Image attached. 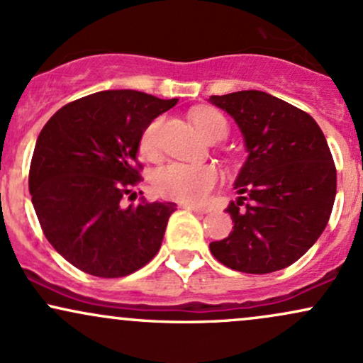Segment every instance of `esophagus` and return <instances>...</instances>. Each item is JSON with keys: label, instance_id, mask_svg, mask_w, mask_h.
<instances>
[{"label": "esophagus", "instance_id": "esophagus-1", "mask_svg": "<svg viewBox=\"0 0 363 363\" xmlns=\"http://www.w3.org/2000/svg\"><path fill=\"white\" fill-rule=\"evenodd\" d=\"M181 208H182V210H189V211H194V213H198V215H205V213H206V210H205V208H201V206H196V205H191V203H181Z\"/></svg>", "mask_w": 363, "mask_h": 363}]
</instances>
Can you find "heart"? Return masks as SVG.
Wrapping results in <instances>:
<instances>
[{"mask_svg":"<svg viewBox=\"0 0 363 363\" xmlns=\"http://www.w3.org/2000/svg\"><path fill=\"white\" fill-rule=\"evenodd\" d=\"M193 121L199 133L206 138L227 135V121L218 111L199 109L193 114ZM162 119H153L145 128L140 140V150L145 157H155L158 152V135H160ZM218 172L211 165L184 164L174 162L158 169L153 177V186L157 193L165 198L179 199V201L198 203L206 198V194L213 189Z\"/></svg>","mask_w":363,"mask_h":363,"instance_id":"heart-1","label":"heart"}]
</instances>
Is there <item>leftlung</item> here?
<instances>
[{
  "mask_svg": "<svg viewBox=\"0 0 363 363\" xmlns=\"http://www.w3.org/2000/svg\"><path fill=\"white\" fill-rule=\"evenodd\" d=\"M235 121L247 152L234 181L247 194L225 208L234 230L210 251L235 272L264 274L301 259L326 228L336 198V167L319 124L261 90L211 95Z\"/></svg>",
  "mask_w": 363,
  "mask_h": 363,
  "instance_id": "obj_1",
  "label": "left lung"
}]
</instances>
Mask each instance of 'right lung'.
I'll list each match as a JSON object with an SVG mask.
<instances>
[{
	"label": "right lung",
	"mask_w": 363,
	"mask_h": 363,
	"mask_svg": "<svg viewBox=\"0 0 363 363\" xmlns=\"http://www.w3.org/2000/svg\"><path fill=\"white\" fill-rule=\"evenodd\" d=\"M177 99L104 90L61 107L35 141L28 174L45 239L74 268L101 278L135 273L155 257L176 203L124 205L141 181L145 128Z\"/></svg>",
	"instance_id": "add662e5"
}]
</instances>
